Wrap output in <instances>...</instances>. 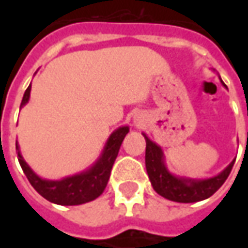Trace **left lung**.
Returning a JSON list of instances; mask_svg holds the SVG:
<instances>
[{
	"mask_svg": "<svg viewBox=\"0 0 248 248\" xmlns=\"http://www.w3.org/2000/svg\"><path fill=\"white\" fill-rule=\"evenodd\" d=\"M145 139H146L145 163H146L149 179L152 182L153 189L158 195L171 202L196 203V202L208 199L224 185L234 164V161H232L219 175L204 179V181H190V179H184V178H176L171 175L164 167L161 149L158 148L156 143H153L146 135H145Z\"/></svg>",
	"mask_w": 248,
	"mask_h": 248,
	"instance_id": "obj_1",
	"label": "left lung"
}]
</instances>
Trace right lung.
Returning a JSON list of instances; mask_svg holds the SVG:
<instances>
[{
	"label": "right lung",
	"instance_id": "add662e5",
	"mask_svg": "<svg viewBox=\"0 0 248 248\" xmlns=\"http://www.w3.org/2000/svg\"><path fill=\"white\" fill-rule=\"evenodd\" d=\"M30 90H31V85H29V88L24 92L22 106L26 105L30 98ZM128 127H121L117 131H114L110 135L102 157L98 160V163L95 166L88 170L87 172L66 178L63 181L41 179L30 170V167L26 164L20 153H17V160H19L20 167L27 176L29 182L48 202H52L55 204L61 205H77L88 203L103 193L110 178L111 167L119 155L123 139L128 134ZM16 149H17V143H16Z\"/></svg>",
	"mask_w": 248,
	"mask_h": 248
}]
</instances>
